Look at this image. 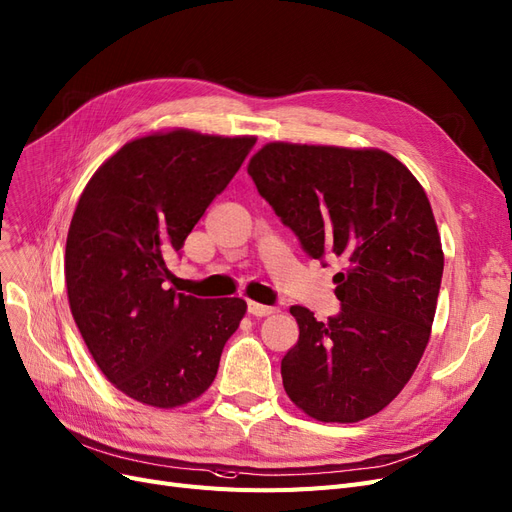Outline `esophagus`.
Instances as JSON below:
<instances>
[{"mask_svg":"<svg viewBox=\"0 0 512 512\" xmlns=\"http://www.w3.org/2000/svg\"><path fill=\"white\" fill-rule=\"evenodd\" d=\"M249 312L253 316H270L276 312L274 306H263V304H257V301H249Z\"/></svg>","mask_w":512,"mask_h":512,"instance_id":"1","label":"esophagus"}]
</instances>
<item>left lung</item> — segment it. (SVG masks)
I'll list each match as a JSON object with an SVG mask.
<instances>
[{"label":"left lung","instance_id":"obj_1","mask_svg":"<svg viewBox=\"0 0 512 512\" xmlns=\"http://www.w3.org/2000/svg\"><path fill=\"white\" fill-rule=\"evenodd\" d=\"M246 170L312 259L344 266L337 316L291 308L282 386L318 422L371 418L409 382L437 310L443 249L424 187L382 149L274 141Z\"/></svg>","mask_w":512,"mask_h":512}]
</instances>
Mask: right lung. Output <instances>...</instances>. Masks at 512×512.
I'll return each mask as SVG.
<instances>
[{
	"label": "right lung",
	"mask_w": 512,
	"mask_h": 512,
	"mask_svg": "<svg viewBox=\"0 0 512 512\" xmlns=\"http://www.w3.org/2000/svg\"><path fill=\"white\" fill-rule=\"evenodd\" d=\"M175 128L128 141L92 175L69 225L65 282L84 344L130 399L175 409L213 384L240 297L166 287L177 253L255 145Z\"/></svg>",
	"instance_id": "right-lung-1"
}]
</instances>
